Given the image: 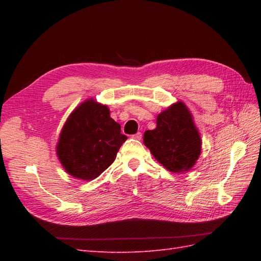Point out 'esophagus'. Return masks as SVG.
<instances>
[{
    "label": "esophagus",
    "mask_w": 261,
    "mask_h": 261,
    "mask_svg": "<svg viewBox=\"0 0 261 261\" xmlns=\"http://www.w3.org/2000/svg\"><path fill=\"white\" fill-rule=\"evenodd\" d=\"M132 138H134V139H136V140H141V138H142L141 132H138V134L132 136Z\"/></svg>",
    "instance_id": "34e87169"
}]
</instances>
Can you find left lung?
<instances>
[{
    "label": "left lung",
    "mask_w": 261,
    "mask_h": 261,
    "mask_svg": "<svg viewBox=\"0 0 261 261\" xmlns=\"http://www.w3.org/2000/svg\"><path fill=\"white\" fill-rule=\"evenodd\" d=\"M143 143L159 164L175 174L192 169L202 151L201 135L181 101L158 114L156 129L145 132Z\"/></svg>",
    "instance_id": "left-lung-1"
}]
</instances>
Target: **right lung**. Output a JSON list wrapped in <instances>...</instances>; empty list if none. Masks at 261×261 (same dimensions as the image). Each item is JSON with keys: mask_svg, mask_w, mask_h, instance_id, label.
Masks as SVG:
<instances>
[{"mask_svg": "<svg viewBox=\"0 0 261 261\" xmlns=\"http://www.w3.org/2000/svg\"><path fill=\"white\" fill-rule=\"evenodd\" d=\"M125 140L121 125L110 116L108 105L88 98L65 122L56 153L66 173L92 180L112 165Z\"/></svg>", "mask_w": 261, "mask_h": 261, "instance_id": "add662e5", "label": "right lung"}]
</instances>
